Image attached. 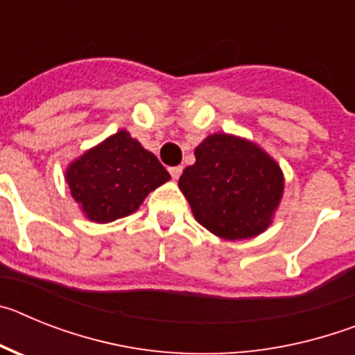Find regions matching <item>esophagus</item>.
Listing matches in <instances>:
<instances>
[{
    "mask_svg": "<svg viewBox=\"0 0 355 355\" xmlns=\"http://www.w3.org/2000/svg\"><path fill=\"white\" fill-rule=\"evenodd\" d=\"M168 172H171L172 180H180L181 172H183V167H171L168 168Z\"/></svg>",
    "mask_w": 355,
    "mask_h": 355,
    "instance_id": "obj_1",
    "label": "esophagus"
}]
</instances>
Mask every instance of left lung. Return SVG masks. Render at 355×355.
I'll use <instances>...</instances> for the list:
<instances>
[{"label":"left lung","instance_id":"left-lung-1","mask_svg":"<svg viewBox=\"0 0 355 355\" xmlns=\"http://www.w3.org/2000/svg\"><path fill=\"white\" fill-rule=\"evenodd\" d=\"M180 188L200 225L224 240H245L272 224L284 190V175L254 142L213 133L196 147V163Z\"/></svg>","mask_w":355,"mask_h":355}]
</instances>
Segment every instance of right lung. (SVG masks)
Segmentation results:
<instances>
[{
    "label": "right lung",
    "mask_w": 355,
    "mask_h": 355,
    "mask_svg": "<svg viewBox=\"0 0 355 355\" xmlns=\"http://www.w3.org/2000/svg\"><path fill=\"white\" fill-rule=\"evenodd\" d=\"M168 180L171 174L158 158L126 130L83 153L65 171L72 199L89 220L99 224L135 213Z\"/></svg>",
    "instance_id": "right-lung-1"
}]
</instances>
